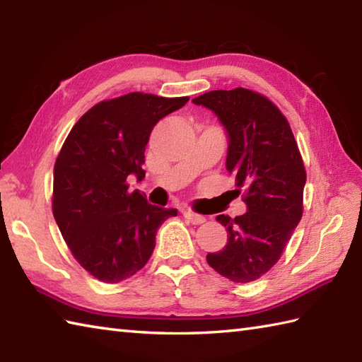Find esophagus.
<instances>
[{
	"instance_id": "34e87169",
	"label": "esophagus",
	"mask_w": 362,
	"mask_h": 362,
	"mask_svg": "<svg viewBox=\"0 0 362 362\" xmlns=\"http://www.w3.org/2000/svg\"><path fill=\"white\" fill-rule=\"evenodd\" d=\"M182 214H183V216H185V219H188L191 224H194V226L204 224V222H205L204 216H201V214H196L193 211H189V210H183Z\"/></svg>"
}]
</instances>
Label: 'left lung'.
<instances>
[{
    "mask_svg": "<svg viewBox=\"0 0 362 362\" xmlns=\"http://www.w3.org/2000/svg\"><path fill=\"white\" fill-rule=\"evenodd\" d=\"M216 115L228 140L226 168L247 211L219 214L227 245L209 253V264L235 283L266 274L281 257L302 219L306 173L289 122L276 107L245 88L214 90L193 99Z\"/></svg>",
    "mask_w": 362,
    "mask_h": 362,
    "instance_id": "8db88e82",
    "label": "left lung"
}]
</instances>
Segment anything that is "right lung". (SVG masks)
I'll return each instance as SVG.
<instances>
[{
	"mask_svg": "<svg viewBox=\"0 0 362 362\" xmlns=\"http://www.w3.org/2000/svg\"><path fill=\"white\" fill-rule=\"evenodd\" d=\"M189 98L129 93L103 101L71 129L54 165L52 213L79 264L104 283H119L148 263L157 230L175 209L130 193L144 179V149L153 126Z\"/></svg>",
	"mask_w": 362,
	"mask_h": 362,
	"instance_id": "obj_1",
	"label": "right lung"
}]
</instances>
